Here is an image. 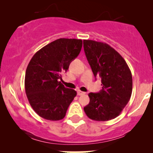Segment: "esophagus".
Returning a JSON list of instances; mask_svg holds the SVG:
<instances>
[{
    "mask_svg": "<svg viewBox=\"0 0 153 153\" xmlns=\"http://www.w3.org/2000/svg\"><path fill=\"white\" fill-rule=\"evenodd\" d=\"M77 94H78V96H81V95H84L85 94V92H82V91L78 90V91H77Z\"/></svg>",
    "mask_w": 153,
    "mask_h": 153,
    "instance_id": "esophagus-1",
    "label": "esophagus"
}]
</instances>
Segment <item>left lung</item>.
<instances>
[{"label": "left lung", "mask_w": 153, "mask_h": 153, "mask_svg": "<svg viewBox=\"0 0 153 153\" xmlns=\"http://www.w3.org/2000/svg\"><path fill=\"white\" fill-rule=\"evenodd\" d=\"M88 61L95 77L101 78L102 90L88 94L90 102L84 107L88 118L104 122L117 117L130 99L132 76L127 62L108 44L83 40Z\"/></svg>", "instance_id": "left-lung-1"}]
</instances>
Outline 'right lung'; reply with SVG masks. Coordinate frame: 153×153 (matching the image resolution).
<instances>
[{"label": "right lung", "instance_id": "right-lung-1", "mask_svg": "<svg viewBox=\"0 0 153 153\" xmlns=\"http://www.w3.org/2000/svg\"><path fill=\"white\" fill-rule=\"evenodd\" d=\"M82 46L77 39L60 38L34 54L25 75V91L31 106L39 117L50 121L61 120L76 96L59 81Z\"/></svg>", "mask_w": 153, "mask_h": 153}]
</instances>
